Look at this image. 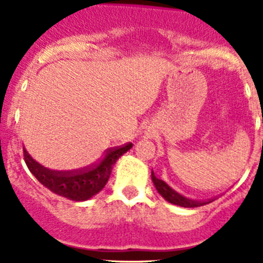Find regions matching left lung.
<instances>
[{
    "mask_svg": "<svg viewBox=\"0 0 263 263\" xmlns=\"http://www.w3.org/2000/svg\"><path fill=\"white\" fill-rule=\"evenodd\" d=\"M152 180H153L154 187H156V190L158 191L159 195L165 198L166 201H168L170 203H174V205L181 206V208H197V206H202V205H206V203L212 202V200L210 201L190 200V198L179 195L176 191H174L173 188L168 187L165 181L161 180V179H158V178H156V175H154L153 171H152Z\"/></svg>",
    "mask_w": 263,
    "mask_h": 263,
    "instance_id": "left-lung-1",
    "label": "left lung"
}]
</instances>
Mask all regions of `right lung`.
Masks as SVG:
<instances>
[{"label": "right lung", "mask_w": 263, "mask_h": 263, "mask_svg": "<svg viewBox=\"0 0 263 263\" xmlns=\"http://www.w3.org/2000/svg\"><path fill=\"white\" fill-rule=\"evenodd\" d=\"M132 148V144L107 149L105 156L92 166L73 171H57L44 167L24 152V161L44 187L58 196L72 201H85L97 195L106 185L117 159Z\"/></svg>", "instance_id": "1"}]
</instances>
